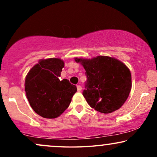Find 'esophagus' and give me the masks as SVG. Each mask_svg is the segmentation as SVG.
Listing matches in <instances>:
<instances>
[{"label":"esophagus","instance_id":"1","mask_svg":"<svg viewBox=\"0 0 157 157\" xmlns=\"http://www.w3.org/2000/svg\"><path fill=\"white\" fill-rule=\"evenodd\" d=\"M77 91H80L81 90H82V87H81L80 85H77Z\"/></svg>","mask_w":157,"mask_h":157}]
</instances>
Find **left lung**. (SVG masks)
I'll return each instance as SVG.
<instances>
[{
    "mask_svg": "<svg viewBox=\"0 0 157 157\" xmlns=\"http://www.w3.org/2000/svg\"><path fill=\"white\" fill-rule=\"evenodd\" d=\"M86 70L87 80L82 92L91 108L103 113L120 109L131 89L130 70L121 61L108 56L75 58Z\"/></svg>",
    "mask_w": 157,
    "mask_h": 157,
    "instance_id": "left-lung-1",
    "label": "left lung"
}]
</instances>
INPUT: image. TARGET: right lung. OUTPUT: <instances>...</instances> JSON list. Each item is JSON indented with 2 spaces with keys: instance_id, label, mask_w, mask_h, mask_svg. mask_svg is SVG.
Returning <instances> with one entry per match:
<instances>
[{
  "instance_id": "obj_1",
  "label": "right lung",
  "mask_w": 157,
  "mask_h": 157,
  "mask_svg": "<svg viewBox=\"0 0 157 157\" xmlns=\"http://www.w3.org/2000/svg\"><path fill=\"white\" fill-rule=\"evenodd\" d=\"M64 62L59 58L40 60L27 74L25 91L32 109L44 118L59 117L69 105L77 87L60 80Z\"/></svg>"
}]
</instances>
